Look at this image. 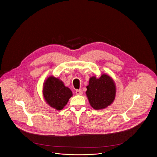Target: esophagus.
<instances>
[{
    "label": "esophagus",
    "mask_w": 157,
    "mask_h": 157,
    "mask_svg": "<svg viewBox=\"0 0 157 157\" xmlns=\"http://www.w3.org/2000/svg\"><path fill=\"white\" fill-rule=\"evenodd\" d=\"M83 94V92L81 89H79V90H76V94L77 95H82Z\"/></svg>",
    "instance_id": "esophagus-1"
}]
</instances>
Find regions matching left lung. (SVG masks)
<instances>
[{
    "instance_id": "obj_1",
    "label": "left lung",
    "mask_w": 157,
    "mask_h": 157,
    "mask_svg": "<svg viewBox=\"0 0 157 157\" xmlns=\"http://www.w3.org/2000/svg\"><path fill=\"white\" fill-rule=\"evenodd\" d=\"M88 101L95 110H101L110 106L114 101L116 93L115 83L112 77L103 74L99 78L90 77L86 86Z\"/></svg>"
}]
</instances>
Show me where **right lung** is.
Wrapping results in <instances>:
<instances>
[{
    "instance_id": "1",
    "label": "right lung",
    "mask_w": 157,
    "mask_h": 157,
    "mask_svg": "<svg viewBox=\"0 0 157 157\" xmlns=\"http://www.w3.org/2000/svg\"><path fill=\"white\" fill-rule=\"evenodd\" d=\"M43 94L47 104L57 110H62L72 96L71 89L54 76L48 77L44 81Z\"/></svg>"
}]
</instances>
